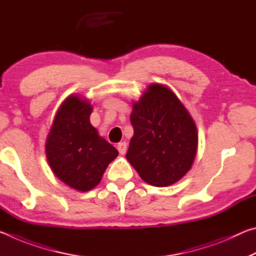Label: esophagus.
I'll use <instances>...</instances> for the list:
<instances>
[{
	"label": "esophagus",
	"instance_id": "esophagus-1",
	"mask_svg": "<svg viewBox=\"0 0 256 256\" xmlns=\"http://www.w3.org/2000/svg\"><path fill=\"white\" fill-rule=\"evenodd\" d=\"M126 149H128V144L125 141L120 142V144H118V150L120 154H124L125 152H126Z\"/></svg>",
	"mask_w": 256,
	"mask_h": 256
}]
</instances>
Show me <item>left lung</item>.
Segmentation results:
<instances>
[{
  "label": "left lung",
  "instance_id": "8db88e82",
  "mask_svg": "<svg viewBox=\"0 0 256 256\" xmlns=\"http://www.w3.org/2000/svg\"><path fill=\"white\" fill-rule=\"evenodd\" d=\"M134 130L126 158L150 185L176 183L192 167L198 149V131L188 112L170 88L150 84L133 104Z\"/></svg>",
  "mask_w": 256,
  "mask_h": 256
}]
</instances>
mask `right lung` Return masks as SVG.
Here are the masks:
<instances>
[{
    "instance_id": "obj_1",
    "label": "right lung",
    "mask_w": 256,
    "mask_h": 256,
    "mask_svg": "<svg viewBox=\"0 0 256 256\" xmlns=\"http://www.w3.org/2000/svg\"><path fill=\"white\" fill-rule=\"evenodd\" d=\"M92 107L70 96L58 108L46 140V157L54 174L70 188L86 192L99 184L118 151L90 123Z\"/></svg>"
}]
</instances>
